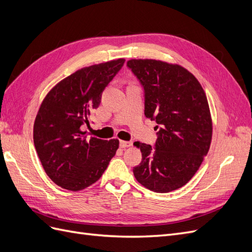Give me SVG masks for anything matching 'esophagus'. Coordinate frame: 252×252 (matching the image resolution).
<instances>
[{
    "mask_svg": "<svg viewBox=\"0 0 252 252\" xmlns=\"http://www.w3.org/2000/svg\"><path fill=\"white\" fill-rule=\"evenodd\" d=\"M132 143L131 142H127V141H120V147L121 148H128L131 147Z\"/></svg>",
    "mask_w": 252,
    "mask_h": 252,
    "instance_id": "obj_1",
    "label": "esophagus"
}]
</instances>
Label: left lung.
Listing matches in <instances>:
<instances>
[{
  "label": "left lung",
  "instance_id": "8db88e82",
  "mask_svg": "<svg viewBox=\"0 0 252 252\" xmlns=\"http://www.w3.org/2000/svg\"><path fill=\"white\" fill-rule=\"evenodd\" d=\"M127 66L144 88L145 117L159 126L155 147L134 143L142 152L134 177L155 192L177 190L191 180L210 147L207 97L194 75L180 65L140 59Z\"/></svg>",
  "mask_w": 252,
  "mask_h": 252
}]
</instances>
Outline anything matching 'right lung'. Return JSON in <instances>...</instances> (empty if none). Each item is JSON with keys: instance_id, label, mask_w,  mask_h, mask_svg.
Returning a JSON list of instances; mask_svg holds the SVG:
<instances>
[{"instance_id": "1", "label": "right lung", "mask_w": 252, "mask_h": 252, "mask_svg": "<svg viewBox=\"0 0 252 252\" xmlns=\"http://www.w3.org/2000/svg\"><path fill=\"white\" fill-rule=\"evenodd\" d=\"M124 59L93 65L70 74L42 102L33 125V143L45 172L60 187L79 191L93 185L107 168L119 140L88 139L83 126L101 103L102 93Z\"/></svg>"}]
</instances>
